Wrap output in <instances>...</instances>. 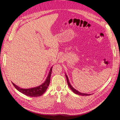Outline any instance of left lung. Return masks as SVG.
<instances>
[{"label":"left lung","instance_id":"1","mask_svg":"<svg viewBox=\"0 0 120 120\" xmlns=\"http://www.w3.org/2000/svg\"><path fill=\"white\" fill-rule=\"evenodd\" d=\"M66 78H67V82H68V86L70 87V88L72 92H73L74 93H75V94H78V95H81V96H90V94H85V93H81L79 92V91H78L77 90H76L75 89H74L73 87H72L71 86V83L70 82H69V80H68V76L66 74Z\"/></svg>","mask_w":120,"mask_h":120}]
</instances>
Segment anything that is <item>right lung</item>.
<instances>
[{
  "label": "right lung",
  "instance_id": "obj_1",
  "mask_svg": "<svg viewBox=\"0 0 120 120\" xmlns=\"http://www.w3.org/2000/svg\"><path fill=\"white\" fill-rule=\"evenodd\" d=\"M52 67L50 69L48 76L45 79V82L38 86L30 89H22L20 88V87L17 86V85H15L12 82V83L16 90H17L19 92L22 93L25 95L31 97H37L41 96L45 93L49 85L50 76H51L52 71Z\"/></svg>",
  "mask_w": 120,
  "mask_h": 120
}]
</instances>
